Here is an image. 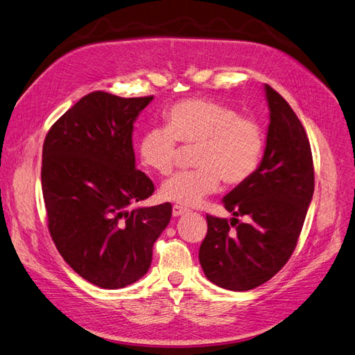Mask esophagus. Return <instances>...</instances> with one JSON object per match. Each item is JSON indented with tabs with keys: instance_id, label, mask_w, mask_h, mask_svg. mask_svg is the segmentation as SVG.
<instances>
[{
	"instance_id": "esophagus-1",
	"label": "esophagus",
	"mask_w": 355,
	"mask_h": 355,
	"mask_svg": "<svg viewBox=\"0 0 355 355\" xmlns=\"http://www.w3.org/2000/svg\"><path fill=\"white\" fill-rule=\"evenodd\" d=\"M187 211L189 210L186 207H182V206H178V205L173 206V214L175 216V218H178V216H181V214H186Z\"/></svg>"
}]
</instances>
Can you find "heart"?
Masks as SVG:
<instances>
[{"mask_svg": "<svg viewBox=\"0 0 355 355\" xmlns=\"http://www.w3.org/2000/svg\"><path fill=\"white\" fill-rule=\"evenodd\" d=\"M168 126L148 129L139 144L142 164L168 175L178 157V142L198 145L193 171L177 173L161 187L162 198L182 206H197L218 191L220 180L239 186L258 169L264 150V132L248 116L209 98H187L165 113Z\"/></svg>", "mask_w": 355, "mask_h": 355, "instance_id": "b5f03b06", "label": "heart"}]
</instances>
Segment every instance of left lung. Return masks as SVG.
I'll return each mask as SVG.
<instances>
[{
    "label": "left lung",
    "mask_w": 355,
    "mask_h": 355,
    "mask_svg": "<svg viewBox=\"0 0 355 355\" xmlns=\"http://www.w3.org/2000/svg\"><path fill=\"white\" fill-rule=\"evenodd\" d=\"M270 126L254 175L223 198L227 220L207 214L198 259L216 286L245 291L268 282L295 251L313 196L315 169L304 128L288 103L266 85ZM248 215V224L239 223Z\"/></svg>",
    "instance_id": "left-lung-1"
}]
</instances>
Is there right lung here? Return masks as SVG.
Here are the masks:
<instances>
[{
    "instance_id": "right-lung-1",
    "label": "right lung",
    "mask_w": 355,
    "mask_h": 355,
    "mask_svg": "<svg viewBox=\"0 0 355 355\" xmlns=\"http://www.w3.org/2000/svg\"><path fill=\"white\" fill-rule=\"evenodd\" d=\"M153 96L94 91L60 116L43 144L42 191L59 254L87 282L121 288L146 274L171 203L132 207L153 182L135 166L133 121Z\"/></svg>"
}]
</instances>
